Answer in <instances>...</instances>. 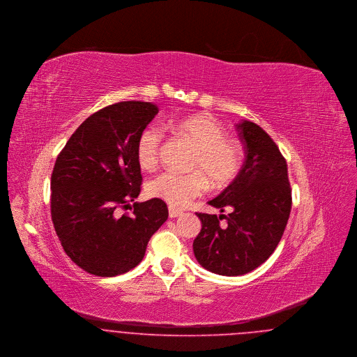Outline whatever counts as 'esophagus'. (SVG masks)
<instances>
[{"label":"esophagus","instance_id":"obj_1","mask_svg":"<svg viewBox=\"0 0 357 357\" xmlns=\"http://www.w3.org/2000/svg\"><path fill=\"white\" fill-rule=\"evenodd\" d=\"M168 214H169V218H176L179 215H182V211L178 209H174V208H169L168 209Z\"/></svg>","mask_w":357,"mask_h":357}]
</instances>
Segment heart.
<instances>
[{"mask_svg":"<svg viewBox=\"0 0 357 357\" xmlns=\"http://www.w3.org/2000/svg\"><path fill=\"white\" fill-rule=\"evenodd\" d=\"M174 133L186 139L195 152L190 162L191 174L163 172L147 183L149 197L165 201L174 209H182L209 190L228 188L240 172L243 151L240 143L227 136L224 126L209 113H198L171 120ZM163 132L147 126L136 142V159L143 169L151 171L159 165Z\"/></svg>","mask_w":357,"mask_h":357,"instance_id":"1","label":"heart"}]
</instances>
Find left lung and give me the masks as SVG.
<instances>
[{
  "label": "left lung",
  "mask_w": 357,
  "mask_h": 357,
  "mask_svg": "<svg viewBox=\"0 0 357 357\" xmlns=\"http://www.w3.org/2000/svg\"><path fill=\"white\" fill-rule=\"evenodd\" d=\"M245 162L236 179L209 205L228 215L197 213L202 229L192 243L210 273L238 276L263 264L278 247L291 211L287 163L273 139L252 121L237 124ZM225 218L227 224L219 221Z\"/></svg>",
  "instance_id": "8db88e82"
}]
</instances>
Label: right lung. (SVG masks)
<instances>
[{"mask_svg": "<svg viewBox=\"0 0 357 357\" xmlns=\"http://www.w3.org/2000/svg\"><path fill=\"white\" fill-rule=\"evenodd\" d=\"M158 106L124 101L86 119L58 155L51 175V215L67 256L86 273L116 276L144 257L167 220L165 201L134 202L142 190L136 142ZM130 208V213L121 214Z\"/></svg>", "mask_w": 357, "mask_h": 357, "instance_id": "1", "label": "right lung"}]
</instances>
